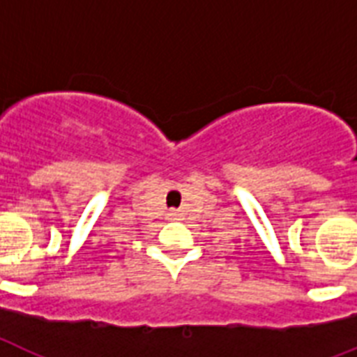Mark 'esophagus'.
Segmentation results:
<instances>
[{"label": "esophagus", "mask_w": 357, "mask_h": 357, "mask_svg": "<svg viewBox=\"0 0 357 357\" xmlns=\"http://www.w3.org/2000/svg\"><path fill=\"white\" fill-rule=\"evenodd\" d=\"M179 217V213L178 211H170L168 213V218H170V220H176V218Z\"/></svg>", "instance_id": "obj_1"}]
</instances>
